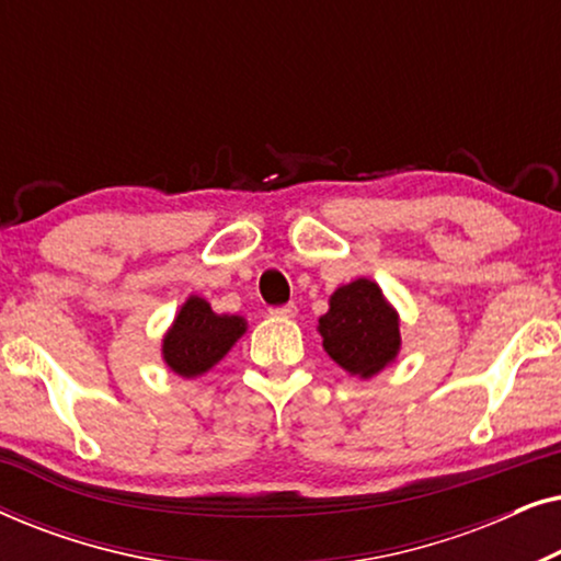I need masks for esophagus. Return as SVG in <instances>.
Listing matches in <instances>:
<instances>
[{"label": "esophagus", "instance_id": "obj_1", "mask_svg": "<svg viewBox=\"0 0 561 561\" xmlns=\"http://www.w3.org/2000/svg\"><path fill=\"white\" fill-rule=\"evenodd\" d=\"M296 304H286V306H278V309H271L273 317L278 319H294L296 317Z\"/></svg>", "mask_w": 561, "mask_h": 561}]
</instances>
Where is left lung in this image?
Here are the masks:
<instances>
[{
	"mask_svg": "<svg viewBox=\"0 0 561 561\" xmlns=\"http://www.w3.org/2000/svg\"><path fill=\"white\" fill-rule=\"evenodd\" d=\"M317 329L327 355L359 380L386 370L401 352V317L370 278L336 288Z\"/></svg>",
	"mask_w": 561,
	"mask_h": 561,
	"instance_id": "8db88e82",
	"label": "left lung"
}]
</instances>
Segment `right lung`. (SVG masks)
Here are the masks:
<instances>
[{
	"label": "right lung",
	"mask_w": 561,
	"mask_h": 561,
	"mask_svg": "<svg viewBox=\"0 0 561 561\" xmlns=\"http://www.w3.org/2000/svg\"><path fill=\"white\" fill-rule=\"evenodd\" d=\"M248 332V319L237 313H217L202 296H188L163 334L160 357L181 378H198L209 373L237 340Z\"/></svg>",
	"instance_id": "obj_1"
}]
</instances>
